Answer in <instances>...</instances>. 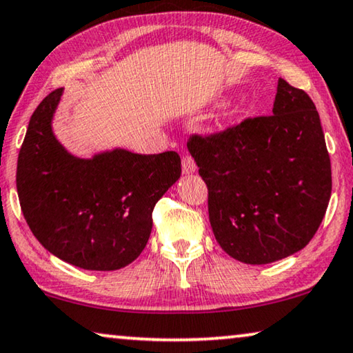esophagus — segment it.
<instances>
[{
	"label": "esophagus",
	"mask_w": 353,
	"mask_h": 353,
	"mask_svg": "<svg viewBox=\"0 0 353 353\" xmlns=\"http://www.w3.org/2000/svg\"><path fill=\"white\" fill-rule=\"evenodd\" d=\"M196 170V165L195 161H193V158L190 155H183L182 157V171L185 172V174H192V172H195Z\"/></svg>",
	"instance_id": "1"
}]
</instances>
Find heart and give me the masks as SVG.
Instances as JSON below:
<instances>
[{"mask_svg":"<svg viewBox=\"0 0 353 353\" xmlns=\"http://www.w3.org/2000/svg\"><path fill=\"white\" fill-rule=\"evenodd\" d=\"M232 117H233V115H232V112H225V113H224V118H225V120H230Z\"/></svg>","mask_w":353,"mask_h":353,"instance_id":"heart-1","label":"heart"}]
</instances>
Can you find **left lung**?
I'll list each match as a JSON object with an SVG mask.
<instances>
[{
	"mask_svg": "<svg viewBox=\"0 0 353 353\" xmlns=\"http://www.w3.org/2000/svg\"><path fill=\"white\" fill-rule=\"evenodd\" d=\"M272 113L187 142L208 185L217 243L252 265L309 245L331 196V161L315 103L280 78Z\"/></svg>",
	"mask_w": 353,
	"mask_h": 353,
	"instance_id": "obj_1",
	"label": "left lung"
}]
</instances>
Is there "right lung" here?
I'll use <instances>...</instances> for the list:
<instances>
[{
  "label": "right lung",
  "mask_w": 353,
  "mask_h": 353,
  "mask_svg": "<svg viewBox=\"0 0 353 353\" xmlns=\"http://www.w3.org/2000/svg\"><path fill=\"white\" fill-rule=\"evenodd\" d=\"M63 89L30 118L17 160V193L30 230L49 252L84 270H118L145 248L157 201L181 177L176 152L125 148L78 158L52 131Z\"/></svg>",
  "instance_id": "right-lung-1"
}]
</instances>
